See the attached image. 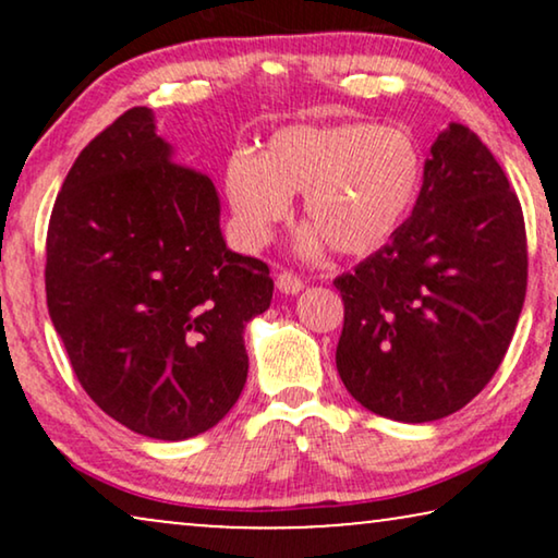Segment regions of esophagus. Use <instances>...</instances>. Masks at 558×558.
<instances>
[{
  "mask_svg": "<svg viewBox=\"0 0 558 558\" xmlns=\"http://www.w3.org/2000/svg\"><path fill=\"white\" fill-rule=\"evenodd\" d=\"M277 289L284 294H300L304 289V281L296 277L294 271H279L277 274Z\"/></svg>",
  "mask_w": 558,
  "mask_h": 558,
  "instance_id": "34e87169",
  "label": "esophagus"
}]
</instances>
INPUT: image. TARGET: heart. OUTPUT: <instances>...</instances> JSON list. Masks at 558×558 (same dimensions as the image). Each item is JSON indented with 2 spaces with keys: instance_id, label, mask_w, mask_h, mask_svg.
I'll use <instances>...</instances> for the list:
<instances>
[{
  "instance_id": "obj_1",
  "label": "heart",
  "mask_w": 558,
  "mask_h": 558,
  "mask_svg": "<svg viewBox=\"0 0 558 558\" xmlns=\"http://www.w3.org/2000/svg\"><path fill=\"white\" fill-rule=\"evenodd\" d=\"M422 149L407 129L378 124L284 126L264 149L235 151L226 165V195L243 243L264 246L302 193L310 220L304 254L323 241L338 254L378 251L399 231L422 187Z\"/></svg>"
}]
</instances>
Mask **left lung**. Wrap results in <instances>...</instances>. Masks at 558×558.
<instances>
[{"label": "left lung", "instance_id": "8db88e82", "mask_svg": "<svg viewBox=\"0 0 558 558\" xmlns=\"http://www.w3.org/2000/svg\"><path fill=\"white\" fill-rule=\"evenodd\" d=\"M529 284L515 190L462 124L432 144L414 213L391 241L335 279L345 304L338 373L373 414L422 424L490 384Z\"/></svg>", "mask_w": 558, "mask_h": 558}]
</instances>
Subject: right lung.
<instances>
[{
    "instance_id": "1",
    "label": "right lung",
    "mask_w": 558,
    "mask_h": 558,
    "mask_svg": "<svg viewBox=\"0 0 558 558\" xmlns=\"http://www.w3.org/2000/svg\"><path fill=\"white\" fill-rule=\"evenodd\" d=\"M45 294L94 403L151 439H190L246 386L243 330L274 281L220 235L208 174L180 165L134 106L94 136L52 205Z\"/></svg>"
}]
</instances>
